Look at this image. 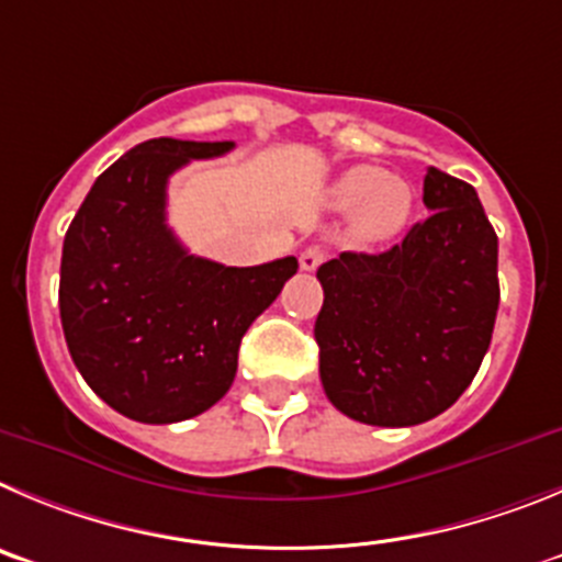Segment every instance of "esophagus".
Instances as JSON below:
<instances>
[{
	"instance_id": "1",
	"label": "esophagus",
	"mask_w": 562,
	"mask_h": 562,
	"mask_svg": "<svg viewBox=\"0 0 562 562\" xmlns=\"http://www.w3.org/2000/svg\"><path fill=\"white\" fill-rule=\"evenodd\" d=\"M325 257H327V251L322 249V246H305V249H302V255H300V269L302 271H316L318 266H322V262H325Z\"/></svg>"
}]
</instances>
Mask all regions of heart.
<instances>
[{
    "mask_svg": "<svg viewBox=\"0 0 562 562\" xmlns=\"http://www.w3.org/2000/svg\"><path fill=\"white\" fill-rule=\"evenodd\" d=\"M330 199L338 210H356V232L372 244L397 235L412 215V187L369 165L338 176Z\"/></svg>",
    "mask_w": 562,
    "mask_h": 562,
    "instance_id": "b5f03b06",
    "label": "heart"
}]
</instances>
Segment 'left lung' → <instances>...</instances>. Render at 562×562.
I'll return each instance as SVG.
<instances>
[{
	"label": "left lung",
	"instance_id": "8db88e82",
	"mask_svg": "<svg viewBox=\"0 0 562 562\" xmlns=\"http://www.w3.org/2000/svg\"><path fill=\"white\" fill-rule=\"evenodd\" d=\"M426 221L381 255L318 266L313 336L333 406L367 426L437 417L476 378L498 311V237L476 190L428 168Z\"/></svg>",
	"mask_w": 562,
	"mask_h": 562
}]
</instances>
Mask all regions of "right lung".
<instances>
[{"label": "right lung", "mask_w": 562, "mask_h": 562, "mask_svg": "<svg viewBox=\"0 0 562 562\" xmlns=\"http://www.w3.org/2000/svg\"><path fill=\"white\" fill-rule=\"evenodd\" d=\"M235 143L148 139L98 176L60 257V325L83 381L136 423H179L229 392L249 325L296 257L235 269L195 257L168 226V179Z\"/></svg>", "instance_id": "obj_1"}]
</instances>
